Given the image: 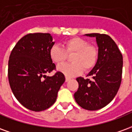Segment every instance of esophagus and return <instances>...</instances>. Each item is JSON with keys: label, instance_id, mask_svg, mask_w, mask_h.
Returning a JSON list of instances; mask_svg holds the SVG:
<instances>
[{"label": "esophagus", "instance_id": "1", "mask_svg": "<svg viewBox=\"0 0 132 132\" xmlns=\"http://www.w3.org/2000/svg\"><path fill=\"white\" fill-rule=\"evenodd\" d=\"M70 80H71V78H70L66 76V82H68V81H69Z\"/></svg>", "mask_w": 132, "mask_h": 132}]
</instances>
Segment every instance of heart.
I'll use <instances>...</instances> for the list:
<instances>
[{"mask_svg":"<svg viewBox=\"0 0 132 132\" xmlns=\"http://www.w3.org/2000/svg\"><path fill=\"white\" fill-rule=\"evenodd\" d=\"M71 63L59 66V71L69 77L76 76L83 72L89 71L94 68L98 59V49L94 44L83 38L75 37L64 41L63 47L55 44L49 50V56L56 65L62 64L68 55L72 54Z\"/></svg>","mask_w":132,"mask_h":132,"instance_id":"heart-1","label":"heart"}]
</instances>
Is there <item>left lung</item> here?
Here are the masks:
<instances>
[{
    "label": "left lung",
    "instance_id": "1",
    "mask_svg": "<svg viewBox=\"0 0 132 132\" xmlns=\"http://www.w3.org/2000/svg\"><path fill=\"white\" fill-rule=\"evenodd\" d=\"M96 37L98 59L88 73L91 79L78 77V89L74 98L81 108L87 110H97L104 108L113 100L122 82L123 58L118 46L105 34H86Z\"/></svg>",
    "mask_w": 132,
    "mask_h": 132
}]
</instances>
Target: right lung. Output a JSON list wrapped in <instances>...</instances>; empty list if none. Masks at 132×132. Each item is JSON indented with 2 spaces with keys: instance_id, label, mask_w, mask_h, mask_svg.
<instances>
[{
  "instance_id": "1",
  "label": "right lung",
  "mask_w": 132,
  "mask_h": 132,
  "mask_svg": "<svg viewBox=\"0 0 132 132\" xmlns=\"http://www.w3.org/2000/svg\"><path fill=\"white\" fill-rule=\"evenodd\" d=\"M54 44L49 33H30L22 37L10 53L7 70L10 88L20 103L30 110L50 108L65 81L60 71L46 76L56 70L49 56Z\"/></svg>"
}]
</instances>
